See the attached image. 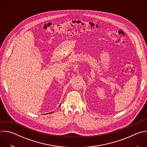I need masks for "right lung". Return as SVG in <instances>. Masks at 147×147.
I'll list each match as a JSON object with an SVG mask.
<instances>
[{
  "instance_id": "add662e5",
  "label": "right lung",
  "mask_w": 147,
  "mask_h": 147,
  "mask_svg": "<svg viewBox=\"0 0 147 147\" xmlns=\"http://www.w3.org/2000/svg\"><path fill=\"white\" fill-rule=\"evenodd\" d=\"M51 113H53V112H51Z\"/></svg>"
}]
</instances>
